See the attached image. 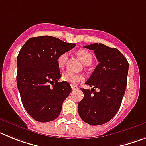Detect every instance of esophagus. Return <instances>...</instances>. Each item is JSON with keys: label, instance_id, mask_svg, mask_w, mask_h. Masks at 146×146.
Wrapping results in <instances>:
<instances>
[{"label": "esophagus", "instance_id": "1", "mask_svg": "<svg viewBox=\"0 0 146 146\" xmlns=\"http://www.w3.org/2000/svg\"><path fill=\"white\" fill-rule=\"evenodd\" d=\"M71 87H72V91H74V90H77V89L78 88V87H77V86H75V85H73V84L71 85Z\"/></svg>", "mask_w": 146, "mask_h": 146}]
</instances>
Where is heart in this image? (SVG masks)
<instances>
[{
    "instance_id": "obj_1",
    "label": "heart",
    "mask_w": 146,
    "mask_h": 146,
    "mask_svg": "<svg viewBox=\"0 0 146 146\" xmlns=\"http://www.w3.org/2000/svg\"><path fill=\"white\" fill-rule=\"evenodd\" d=\"M77 56L80 58L81 61L86 66H88L92 63L93 56L91 53L88 50L81 49L77 52ZM68 60V54L66 52L61 53L57 58V64L60 69H63L65 66L66 61ZM61 79L63 81L69 82L72 84H77L80 81L84 80V77L81 74H73L72 72H66L62 74Z\"/></svg>"
}]
</instances>
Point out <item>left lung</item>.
<instances>
[{"instance_id":"1","label":"left lung","mask_w":146,"mask_h":146,"mask_svg":"<svg viewBox=\"0 0 146 146\" xmlns=\"http://www.w3.org/2000/svg\"><path fill=\"white\" fill-rule=\"evenodd\" d=\"M84 47L94 50L99 63L86 82L94 88H81L84 97L77 108L82 121L97 126L110 121L121 107L126 91L129 63L118 49L98 43Z\"/></svg>"}]
</instances>
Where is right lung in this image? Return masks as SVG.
<instances>
[{"instance_id": "add662e5", "label": "right lung", "mask_w": 146, "mask_h": 146, "mask_svg": "<svg viewBox=\"0 0 146 146\" xmlns=\"http://www.w3.org/2000/svg\"><path fill=\"white\" fill-rule=\"evenodd\" d=\"M75 46L42 36L29 38L18 54L17 85L24 108L36 121L49 122L59 116L72 88L69 82H58L61 75L57 58Z\"/></svg>"}]
</instances>
